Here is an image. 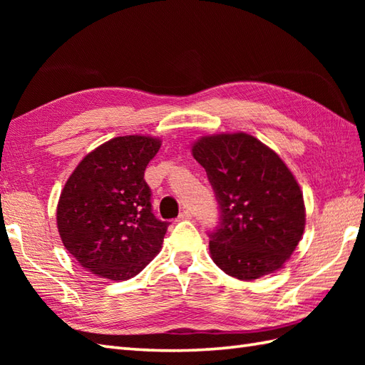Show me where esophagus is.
<instances>
[{
    "instance_id": "obj_1",
    "label": "esophagus",
    "mask_w": 365,
    "mask_h": 365,
    "mask_svg": "<svg viewBox=\"0 0 365 365\" xmlns=\"http://www.w3.org/2000/svg\"><path fill=\"white\" fill-rule=\"evenodd\" d=\"M192 218V213L190 212V210H183L180 215H178V221H180V220H191Z\"/></svg>"
}]
</instances>
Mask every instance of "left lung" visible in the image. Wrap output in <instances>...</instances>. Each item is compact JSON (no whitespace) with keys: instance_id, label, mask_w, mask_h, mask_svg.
<instances>
[{"instance_id":"1","label":"left lung","mask_w":365,"mask_h":365,"mask_svg":"<svg viewBox=\"0 0 365 365\" xmlns=\"http://www.w3.org/2000/svg\"><path fill=\"white\" fill-rule=\"evenodd\" d=\"M192 157L218 200L220 222L208 232L213 262L242 281L281 268L306 224L302 192L285 163L246 133L200 138Z\"/></svg>"}]
</instances>
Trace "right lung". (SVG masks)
Instances as JSON below:
<instances>
[{"instance_id":"obj_1","label":"right lung","mask_w":365,"mask_h":365,"mask_svg":"<svg viewBox=\"0 0 365 365\" xmlns=\"http://www.w3.org/2000/svg\"><path fill=\"white\" fill-rule=\"evenodd\" d=\"M160 139L119 136L88 153L61 192L56 220L66 250L97 276L127 281L161 250L169 222L152 212L144 170Z\"/></svg>"}]
</instances>
